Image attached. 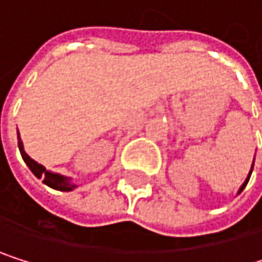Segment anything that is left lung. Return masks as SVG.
<instances>
[{
	"label": "left lung",
	"mask_w": 262,
	"mask_h": 262,
	"mask_svg": "<svg viewBox=\"0 0 262 262\" xmlns=\"http://www.w3.org/2000/svg\"><path fill=\"white\" fill-rule=\"evenodd\" d=\"M253 165H255V159H253V163H251V169H250V173H248V176H247V179L244 181V184H242V185H241V188L237 190V195H239V193L242 192V190L245 188V185L248 184V179H250V176H251V171H253Z\"/></svg>",
	"instance_id": "1"
}]
</instances>
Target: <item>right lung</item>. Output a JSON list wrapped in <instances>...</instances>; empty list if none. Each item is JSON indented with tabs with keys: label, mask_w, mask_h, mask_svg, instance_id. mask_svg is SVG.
<instances>
[{
	"label": "right lung",
	"mask_w": 262,
	"mask_h": 262,
	"mask_svg": "<svg viewBox=\"0 0 262 262\" xmlns=\"http://www.w3.org/2000/svg\"><path fill=\"white\" fill-rule=\"evenodd\" d=\"M18 149H20V154H21V159L23 162L28 165V168L33 171V174L37 178V179H42V182L45 185H48L50 188H55V190H59V192H72L78 187V184H75L72 181V178L69 176H62L59 173H53V171L47 169L43 165L37 163L36 160H33L29 157L26 152H25V147H23V141L20 138V134H18Z\"/></svg>",
	"instance_id": "right-lung-1"
}]
</instances>
